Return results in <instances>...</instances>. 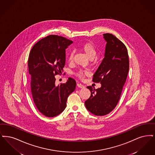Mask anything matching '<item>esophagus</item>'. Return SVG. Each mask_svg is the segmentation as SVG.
Masks as SVG:
<instances>
[{
    "instance_id": "34e87169",
    "label": "esophagus",
    "mask_w": 155,
    "mask_h": 155,
    "mask_svg": "<svg viewBox=\"0 0 155 155\" xmlns=\"http://www.w3.org/2000/svg\"><path fill=\"white\" fill-rule=\"evenodd\" d=\"M77 86L78 87L81 88H84V86L83 85V84H81V83H77Z\"/></svg>"
}]
</instances>
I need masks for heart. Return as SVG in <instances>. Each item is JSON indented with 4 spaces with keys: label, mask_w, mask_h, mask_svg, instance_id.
I'll use <instances>...</instances> for the list:
<instances>
[{
    "label": "heart",
    "mask_w": 155,
    "mask_h": 155,
    "mask_svg": "<svg viewBox=\"0 0 155 155\" xmlns=\"http://www.w3.org/2000/svg\"><path fill=\"white\" fill-rule=\"evenodd\" d=\"M81 49L85 53V54L87 55L89 58H93L97 53V50L94 46L89 42L84 43L82 44L81 46ZM74 58V52L70 51L68 55V59L69 62L73 61ZM87 74V72L83 71H78L76 75L81 79H83L85 74Z\"/></svg>",
    "instance_id": "1"
}]
</instances>
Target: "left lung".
<instances>
[{"label":"left lung","mask_w":155,"mask_h":155,"mask_svg":"<svg viewBox=\"0 0 155 155\" xmlns=\"http://www.w3.org/2000/svg\"><path fill=\"white\" fill-rule=\"evenodd\" d=\"M103 35L107 41L105 57L93 78L94 82H100L101 87L95 89L87 86L91 95L85 101L88 110L96 116L106 115L114 109L120 98L129 70L126 46L112 34Z\"/></svg>","instance_id":"left-lung-1"}]
</instances>
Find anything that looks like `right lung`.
Here are the masks:
<instances>
[{
  "label": "right lung",
  "mask_w": 155,
  "mask_h": 155,
  "mask_svg": "<svg viewBox=\"0 0 155 155\" xmlns=\"http://www.w3.org/2000/svg\"><path fill=\"white\" fill-rule=\"evenodd\" d=\"M72 41L51 35L37 42L32 48L28 61L31 74V88L34 103L46 117L62 112L68 97L76 88V81L69 78L65 83L55 85V76L61 74L65 64V49Z\"/></svg>",
  "instance_id": "1"
}]
</instances>
